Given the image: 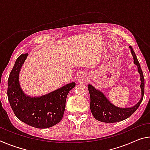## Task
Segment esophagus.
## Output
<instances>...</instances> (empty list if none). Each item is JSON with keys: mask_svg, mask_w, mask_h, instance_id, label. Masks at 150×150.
I'll list each match as a JSON object with an SVG mask.
<instances>
[{"mask_svg": "<svg viewBox=\"0 0 150 150\" xmlns=\"http://www.w3.org/2000/svg\"><path fill=\"white\" fill-rule=\"evenodd\" d=\"M87 79L85 77V75H82L81 77V78L79 79V82L81 83H84L86 82V81H87Z\"/></svg>", "mask_w": 150, "mask_h": 150, "instance_id": "1", "label": "esophagus"}]
</instances>
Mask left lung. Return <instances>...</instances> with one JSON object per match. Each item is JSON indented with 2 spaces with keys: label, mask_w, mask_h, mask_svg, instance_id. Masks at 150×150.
Masks as SVG:
<instances>
[{
  "label": "left lung",
  "mask_w": 150,
  "mask_h": 150,
  "mask_svg": "<svg viewBox=\"0 0 150 150\" xmlns=\"http://www.w3.org/2000/svg\"><path fill=\"white\" fill-rule=\"evenodd\" d=\"M129 47L131 49L132 54L134 57V62L138 66V71L140 75L142 98L133 107L126 108H118L109 102V100L103 95V93L98 90H96L92 85H88V89L91 98L90 108L94 118L98 121L106 123H113L125 120L130 117L138 109L143 100L144 95V77L143 72H142L140 65L132 47V46H129Z\"/></svg>",
  "instance_id": "8db88e82"
}]
</instances>
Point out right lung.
I'll list each match as a JSON object with an SVG mask.
<instances>
[{"label":"right lung","instance_id":"add662e5","mask_svg":"<svg viewBox=\"0 0 150 150\" xmlns=\"http://www.w3.org/2000/svg\"><path fill=\"white\" fill-rule=\"evenodd\" d=\"M28 53L17 58L8 79V99L16 117L28 125L38 128H47L62 120L65 108V101L75 83L65 85L47 95L30 97L24 95L20 88L18 75Z\"/></svg>","mask_w":150,"mask_h":150}]
</instances>
